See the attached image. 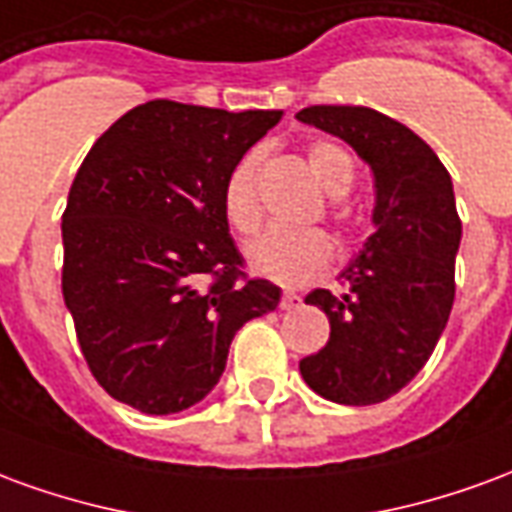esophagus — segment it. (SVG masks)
<instances>
[{"instance_id": "34e87169", "label": "esophagus", "mask_w": 512, "mask_h": 512, "mask_svg": "<svg viewBox=\"0 0 512 512\" xmlns=\"http://www.w3.org/2000/svg\"><path fill=\"white\" fill-rule=\"evenodd\" d=\"M279 307H282V310H299L301 296L299 293H293V290H285V293H282V299H279Z\"/></svg>"}]
</instances>
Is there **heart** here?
Instances as JSON below:
<instances>
[{
    "label": "heart",
    "mask_w": 512,
    "mask_h": 512,
    "mask_svg": "<svg viewBox=\"0 0 512 512\" xmlns=\"http://www.w3.org/2000/svg\"><path fill=\"white\" fill-rule=\"evenodd\" d=\"M263 150H249L235 164L224 183V216L235 233L249 235L260 224L263 205L257 194V169ZM307 164L329 194H345L354 186L356 167L348 150L337 142H315L307 150ZM334 260V241L323 230L268 227L246 244V263L260 277L279 285H304Z\"/></svg>",
    "instance_id": "b5f03b06"
}]
</instances>
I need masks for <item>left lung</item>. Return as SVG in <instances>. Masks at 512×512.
<instances>
[{"label": "left lung", "mask_w": 512, "mask_h": 512, "mask_svg": "<svg viewBox=\"0 0 512 512\" xmlns=\"http://www.w3.org/2000/svg\"><path fill=\"white\" fill-rule=\"evenodd\" d=\"M301 123L340 136L376 178L373 235L340 274V293L312 290L332 334L299 370L312 392L373 406L417 376L455 299L461 219L450 172L411 128L367 106H307Z\"/></svg>", "instance_id": "8db88e82"}]
</instances>
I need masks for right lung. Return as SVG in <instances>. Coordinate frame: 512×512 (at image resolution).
<instances>
[{
  "label": "right lung",
  "mask_w": 512,
  "mask_h": 512,
  "mask_svg": "<svg viewBox=\"0 0 512 512\" xmlns=\"http://www.w3.org/2000/svg\"><path fill=\"white\" fill-rule=\"evenodd\" d=\"M277 109L147 101L90 147L62 213V296L95 381L142 414L219 384L235 332L277 310L230 235L227 175Z\"/></svg>",
  "instance_id": "1"
}]
</instances>
